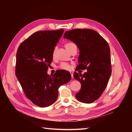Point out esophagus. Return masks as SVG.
Instances as JSON below:
<instances>
[{"mask_svg":"<svg viewBox=\"0 0 132 132\" xmlns=\"http://www.w3.org/2000/svg\"><path fill=\"white\" fill-rule=\"evenodd\" d=\"M70 74H71V78H73V72L72 71H70Z\"/></svg>","mask_w":132,"mask_h":132,"instance_id":"obj_1","label":"esophagus"}]
</instances>
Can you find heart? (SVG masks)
<instances>
[{
	"label": "heart",
	"mask_w": 132,
	"mask_h": 132,
	"mask_svg": "<svg viewBox=\"0 0 132 132\" xmlns=\"http://www.w3.org/2000/svg\"><path fill=\"white\" fill-rule=\"evenodd\" d=\"M75 45L74 43H67V44H66L65 45V47L66 48V49L68 50V48L72 45ZM60 68L62 69H64V70H69L70 69V66L67 63H65V62H63V63H62L60 65Z\"/></svg>",
	"instance_id": "heart-1"
}]
</instances>
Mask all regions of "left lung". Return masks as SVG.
<instances>
[{"label":"left lung","instance_id":"1","mask_svg":"<svg viewBox=\"0 0 132 132\" xmlns=\"http://www.w3.org/2000/svg\"><path fill=\"white\" fill-rule=\"evenodd\" d=\"M64 38L75 43L80 51L77 70H87L82 75L73 73L74 78L81 85L76 97L82 103H92L102 95L111 76L109 45L97 31L89 29L66 31Z\"/></svg>","mask_w":132,"mask_h":132}]
</instances>
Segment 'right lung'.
Wrapping results in <instances>:
<instances>
[{"instance_id": "right-lung-1", "label": "right lung", "mask_w": 132, "mask_h": 132, "mask_svg": "<svg viewBox=\"0 0 132 132\" xmlns=\"http://www.w3.org/2000/svg\"><path fill=\"white\" fill-rule=\"evenodd\" d=\"M64 30L40 31L22 42L18 48L15 75L27 97L40 107H47L58 98L59 88L71 79L69 72L47 74L53 52Z\"/></svg>"}]
</instances>
